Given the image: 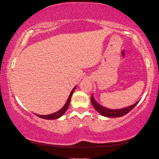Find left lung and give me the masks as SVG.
Listing matches in <instances>:
<instances>
[{
  "instance_id": "8db88e82",
  "label": "left lung",
  "mask_w": 159,
  "mask_h": 159,
  "mask_svg": "<svg viewBox=\"0 0 159 159\" xmlns=\"http://www.w3.org/2000/svg\"><path fill=\"white\" fill-rule=\"evenodd\" d=\"M140 100L137 101L134 105H130V106L121 108V109H110V108L105 107L102 105L99 104L94 98L93 94L91 96V102L93 107L100 115L102 116L107 117V118H119V117L123 116L128 113L133 108H134L135 105L139 103Z\"/></svg>"
}]
</instances>
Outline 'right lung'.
<instances>
[{"label":"right lung","instance_id":"1","mask_svg":"<svg viewBox=\"0 0 159 159\" xmlns=\"http://www.w3.org/2000/svg\"><path fill=\"white\" fill-rule=\"evenodd\" d=\"M76 87L75 86L74 88L72 91H71L70 93V95H69V98L67 99V100H66V102L65 104H64V106L61 108L60 110H58L57 112H55L54 113H52V114H49V115H38V114H36V116L39 117L41 118H43V119H46V120H55V119H58L60 118L63 116L64 114V112H65L66 110H67L68 107H69V105H70V101H71V98H72V94L74 93V91L76 89Z\"/></svg>","mask_w":159,"mask_h":159}]
</instances>
